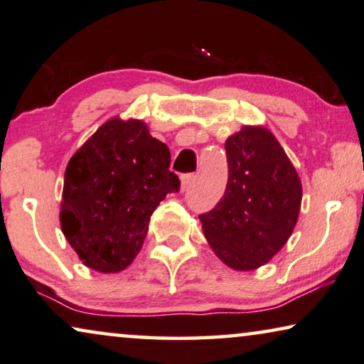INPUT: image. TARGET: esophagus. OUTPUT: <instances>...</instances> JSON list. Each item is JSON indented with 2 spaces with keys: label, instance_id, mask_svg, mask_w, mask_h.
Returning a JSON list of instances; mask_svg holds the SVG:
<instances>
[{
  "label": "esophagus",
  "instance_id": "1",
  "mask_svg": "<svg viewBox=\"0 0 364 364\" xmlns=\"http://www.w3.org/2000/svg\"><path fill=\"white\" fill-rule=\"evenodd\" d=\"M195 176L193 173H183V176L181 177V188L182 191H186V188H188V186L193 182Z\"/></svg>",
  "mask_w": 364,
  "mask_h": 364
}]
</instances>
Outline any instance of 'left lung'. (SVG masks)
Masks as SVG:
<instances>
[{
	"instance_id": "left-lung-1",
	"label": "left lung",
	"mask_w": 364,
	"mask_h": 364,
	"mask_svg": "<svg viewBox=\"0 0 364 364\" xmlns=\"http://www.w3.org/2000/svg\"><path fill=\"white\" fill-rule=\"evenodd\" d=\"M228 183L213 210L198 215L221 261L252 271L271 261L297 223L302 186L269 129L243 126L225 143Z\"/></svg>"
}]
</instances>
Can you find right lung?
Segmentation results:
<instances>
[{
  "instance_id": "add662e5",
  "label": "right lung",
  "mask_w": 364,
  "mask_h": 364,
  "mask_svg": "<svg viewBox=\"0 0 364 364\" xmlns=\"http://www.w3.org/2000/svg\"><path fill=\"white\" fill-rule=\"evenodd\" d=\"M169 147L139 119L100 126L68 161L60 225L83 264L118 272L138 255L151 215L181 181L169 171Z\"/></svg>"
}]
</instances>
